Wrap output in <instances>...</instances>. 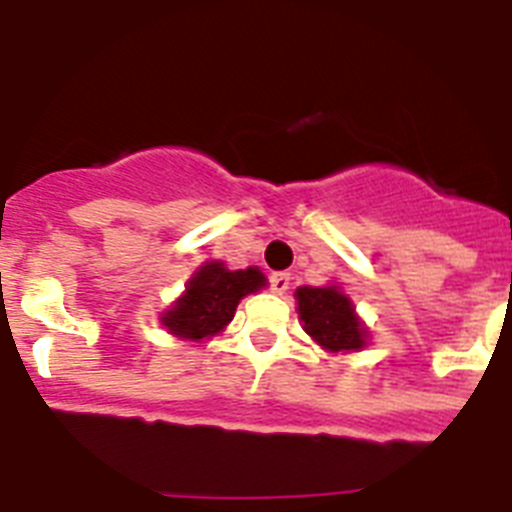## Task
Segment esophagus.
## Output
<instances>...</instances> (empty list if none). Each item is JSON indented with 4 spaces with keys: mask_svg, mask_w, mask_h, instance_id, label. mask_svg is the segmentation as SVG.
Here are the masks:
<instances>
[{
    "mask_svg": "<svg viewBox=\"0 0 512 512\" xmlns=\"http://www.w3.org/2000/svg\"><path fill=\"white\" fill-rule=\"evenodd\" d=\"M268 283H270V291L278 293V296H283V293L288 291V286H291V275H288V273H273L268 278Z\"/></svg>",
    "mask_w": 512,
    "mask_h": 512,
    "instance_id": "obj_1",
    "label": "esophagus"
}]
</instances>
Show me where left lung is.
Masks as SVG:
<instances>
[{
    "label": "left lung",
    "mask_w": 512,
    "mask_h": 512,
    "mask_svg": "<svg viewBox=\"0 0 512 512\" xmlns=\"http://www.w3.org/2000/svg\"><path fill=\"white\" fill-rule=\"evenodd\" d=\"M299 317L304 330L322 345L324 350H358L366 345V330L355 317L350 299L335 286L311 288L301 286L296 291Z\"/></svg>",
    "instance_id": "left-lung-1"
}]
</instances>
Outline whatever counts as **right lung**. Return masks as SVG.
Masks as SVG:
<instances>
[{
	"label": "right lung",
	"mask_w": 512,
	"mask_h": 512,
	"mask_svg": "<svg viewBox=\"0 0 512 512\" xmlns=\"http://www.w3.org/2000/svg\"><path fill=\"white\" fill-rule=\"evenodd\" d=\"M265 286L257 268L226 270L221 262H206L188 281L185 296L162 317L164 327L185 340L216 335L231 322L239 301Z\"/></svg>",
	"instance_id": "add662e5"
}]
</instances>
